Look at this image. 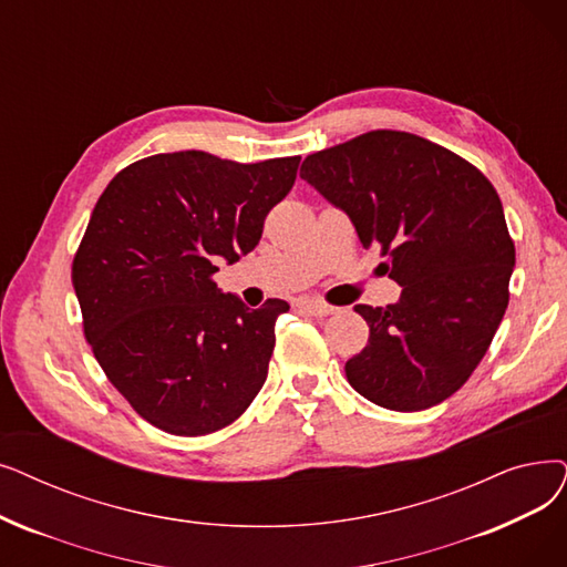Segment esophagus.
I'll return each mask as SVG.
<instances>
[{
  "label": "esophagus",
  "mask_w": 567,
  "mask_h": 567,
  "mask_svg": "<svg viewBox=\"0 0 567 567\" xmlns=\"http://www.w3.org/2000/svg\"><path fill=\"white\" fill-rule=\"evenodd\" d=\"M297 306L303 310V312H310L315 317H327V315H333L336 308L329 306V303H322V301H315V299H301L297 301Z\"/></svg>",
  "instance_id": "obj_1"
}]
</instances>
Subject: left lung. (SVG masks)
<instances>
[{
    "instance_id": "8db88e82",
    "label": "left lung",
    "mask_w": 567,
    "mask_h": 567,
    "mask_svg": "<svg viewBox=\"0 0 567 567\" xmlns=\"http://www.w3.org/2000/svg\"><path fill=\"white\" fill-rule=\"evenodd\" d=\"M301 178L380 248L401 301L354 306L368 344L344 363L371 403L416 412L458 391L509 301L514 240L498 192L477 166L429 138L365 132L308 155Z\"/></svg>"
}]
</instances>
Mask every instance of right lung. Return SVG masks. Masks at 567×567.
<instances>
[{
    "instance_id": "1",
    "label": "right lung",
    "mask_w": 567,
    "mask_h": 567,
    "mask_svg": "<svg viewBox=\"0 0 567 567\" xmlns=\"http://www.w3.org/2000/svg\"><path fill=\"white\" fill-rule=\"evenodd\" d=\"M299 162L162 153L122 168L96 202L71 280L94 359L145 422L208 435L259 393L289 306L250 310L219 291L215 259L255 250Z\"/></svg>"
}]
</instances>
